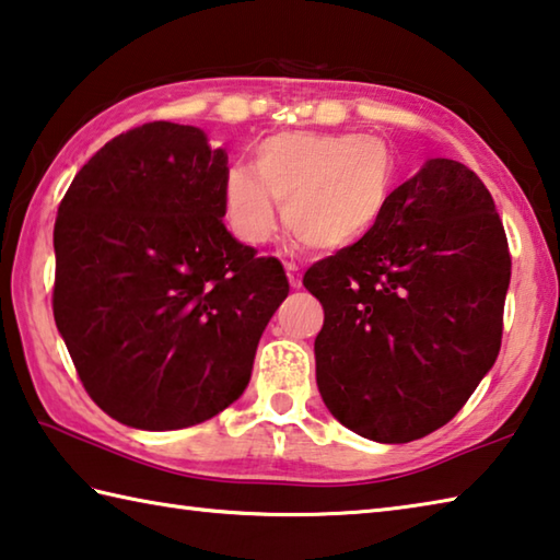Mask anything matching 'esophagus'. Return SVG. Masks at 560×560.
Instances as JSON below:
<instances>
[{
    "label": "esophagus",
    "instance_id": "34e87169",
    "mask_svg": "<svg viewBox=\"0 0 560 560\" xmlns=\"http://www.w3.org/2000/svg\"><path fill=\"white\" fill-rule=\"evenodd\" d=\"M283 269H287V277H289L291 287L293 289H301V269H299V264L287 261V264H283Z\"/></svg>",
    "mask_w": 560,
    "mask_h": 560
}]
</instances>
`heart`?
<instances>
[{"mask_svg": "<svg viewBox=\"0 0 560 560\" xmlns=\"http://www.w3.org/2000/svg\"><path fill=\"white\" fill-rule=\"evenodd\" d=\"M386 144L362 135L281 131L259 141L254 168L235 164L222 178V220L247 247L269 242L283 218L315 249H345L377 225L392 192Z\"/></svg>", "mask_w": 560, "mask_h": 560, "instance_id": "b5f03b06", "label": "heart"}]
</instances>
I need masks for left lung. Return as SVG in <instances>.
<instances>
[{
    "label": "left lung",
    "mask_w": 560,
    "mask_h": 560,
    "mask_svg": "<svg viewBox=\"0 0 560 560\" xmlns=\"http://www.w3.org/2000/svg\"><path fill=\"white\" fill-rule=\"evenodd\" d=\"M512 257L485 183L429 159L368 235L306 271L315 382L345 429L409 443L448 423L500 354Z\"/></svg>",
    "instance_id": "obj_1"
}]
</instances>
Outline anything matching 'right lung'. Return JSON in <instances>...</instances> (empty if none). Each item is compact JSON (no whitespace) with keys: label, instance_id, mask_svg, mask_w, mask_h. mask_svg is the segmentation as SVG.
Listing matches in <instances>:
<instances>
[{"label":"right lung","instance_id":"add662e5","mask_svg":"<svg viewBox=\"0 0 560 560\" xmlns=\"http://www.w3.org/2000/svg\"><path fill=\"white\" fill-rule=\"evenodd\" d=\"M225 149L149 121L78 171L54 230V318L93 401L141 431L188 429L247 389L289 296L279 259L222 225Z\"/></svg>","mask_w":560,"mask_h":560}]
</instances>
